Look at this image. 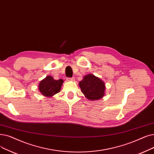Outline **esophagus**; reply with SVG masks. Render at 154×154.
Returning a JSON list of instances; mask_svg holds the SVG:
<instances>
[{
	"label": "esophagus",
	"mask_w": 154,
	"mask_h": 154,
	"mask_svg": "<svg viewBox=\"0 0 154 154\" xmlns=\"http://www.w3.org/2000/svg\"><path fill=\"white\" fill-rule=\"evenodd\" d=\"M67 81H74V77H72V78H67Z\"/></svg>",
	"instance_id": "obj_1"
}]
</instances>
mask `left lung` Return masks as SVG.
<instances>
[{
  "instance_id": "left-lung-1",
  "label": "left lung",
  "mask_w": 154,
  "mask_h": 154,
  "mask_svg": "<svg viewBox=\"0 0 154 154\" xmlns=\"http://www.w3.org/2000/svg\"><path fill=\"white\" fill-rule=\"evenodd\" d=\"M79 85L85 97L90 101L100 99L105 94L104 82L91 73L84 76Z\"/></svg>"
}]
</instances>
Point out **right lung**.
I'll return each instance as SVG.
<instances>
[{"label":"right lung","instance_id":"1","mask_svg":"<svg viewBox=\"0 0 154 154\" xmlns=\"http://www.w3.org/2000/svg\"><path fill=\"white\" fill-rule=\"evenodd\" d=\"M63 81L55 80L51 76H46L39 84V91L45 97H50L60 91Z\"/></svg>","mask_w":154,"mask_h":154}]
</instances>
